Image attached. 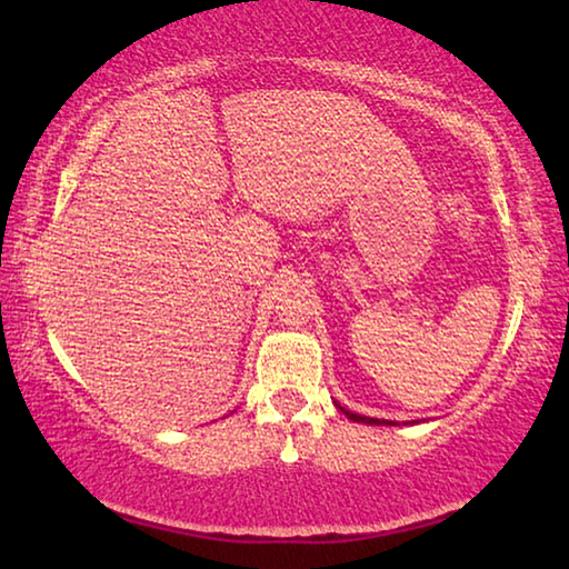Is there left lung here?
<instances>
[{
    "mask_svg": "<svg viewBox=\"0 0 569 569\" xmlns=\"http://www.w3.org/2000/svg\"><path fill=\"white\" fill-rule=\"evenodd\" d=\"M341 409V407H339ZM346 417L349 419H353V421H361V423H391V421H387V419H371V417H361V413H353V411H346V409H341Z\"/></svg>",
    "mask_w": 569,
    "mask_h": 569,
    "instance_id": "left-lung-1",
    "label": "left lung"
}]
</instances>
